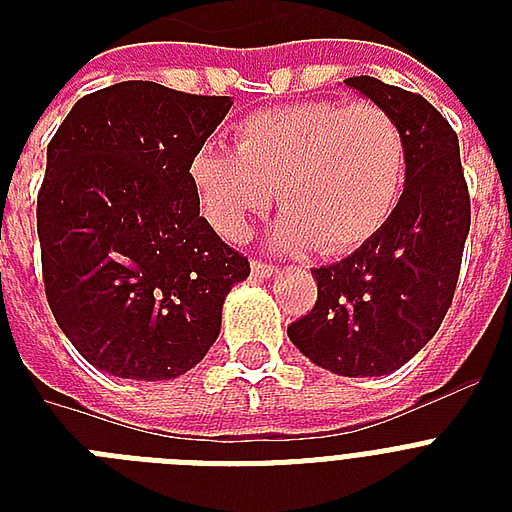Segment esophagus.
Here are the masks:
<instances>
[{"mask_svg":"<svg viewBox=\"0 0 512 512\" xmlns=\"http://www.w3.org/2000/svg\"><path fill=\"white\" fill-rule=\"evenodd\" d=\"M252 273L255 276H260V279H271V276H276L279 273V268L271 263H260V260H252Z\"/></svg>","mask_w":512,"mask_h":512,"instance_id":"obj_1","label":"esophagus"}]
</instances>
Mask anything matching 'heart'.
<instances>
[{
    "mask_svg": "<svg viewBox=\"0 0 512 512\" xmlns=\"http://www.w3.org/2000/svg\"><path fill=\"white\" fill-rule=\"evenodd\" d=\"M204 215L239 241L279 188L281 249L340 255L380 231L406 180V138L388 108L308 100L247 116L236 148L204 143L188 167Z\"/></svg>",
    "mask_w": 512,
    "mask_h": 512,
    "instance_id": "b5f03b06",
    "label": "heart"
}]
</instances>
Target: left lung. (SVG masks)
I'll return each mask as SVG.
<instances>
[{
	"mask_svg": "<svg viewBox=\"0 0 512 512\" xmlns=\"http://www.w3.org/2000/svg\"><path fill=\"white\" fill-rule=\"evenodd\" d=\"M345 84L401 124L404 193L353 255L313 268L319 300L287 335L327 372L382 377L428 345L452 305L470 231L468 183L460 140L422 95L374 76H350Z\"/></svg>",
	"mask_w": 512,
	"mask_h": 512,
	"instance_id": "obj_1",
	"label": "left lung"
}]
</instances>
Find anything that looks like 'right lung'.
Here are the masks:
<instances>
[{
	"label": "right lung",
	"mask_w": 512,
	"mask_h": 512,
	"mask_svg": "<svg viewBox=\"0 0 512 512\" xmlns=\"http://www.w3.org/2000/svg\"><path fill=\"white\" fill-rule=\"evenodd\" d=\"M233 100L119 82L47 146L36 231L52 316L100 372L175 380L207 356L247 257L199 215L188 167Z\"/></svg>",
	"instance_id": "right-lung-1"
}]
</instances>
